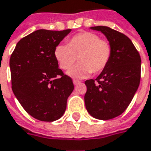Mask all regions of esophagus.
Wrapping results in <instances>:
<instances>
[{
    "label": "esophagus",
    "mask_w": 151,
    "mask_h": 151,
    "mask_svg": "<svg viewBox=\"0 0 151 151\" xmlns=\"http://www.w3.org/2000/svg\"><path fill=\"white\" fill-rule=\"evenodd\" d=\"M73 82V84H74V85H77V84H80V81H78V80H75V79H74Z\"/></svg>",
    "instance_id": "esophagus-1"
}]
</instances>
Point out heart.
<instances>
[{"instance_id":"b5f03b06","label":"heart","mask_w":151,"mask_h":151,"mask_svg":"<svg viewBox=\"0 0 151 151\" xmlns=\"http://www.w3.org/2000/svg\"><path fill=\"white\" fill-rule=\"evenodd\" d=\"M111 56L110 43L91 32L75 35L68 44H59L55 49V57L62 70L69 69L78 58L79 63L67 72L75 78H84L91 73H101L109 65Z\"/></svg>"}]
</instances>
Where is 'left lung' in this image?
<instances>
[{
	"label": "left lung",
	"mask_w": 151,
	"mask_h": 151,
	"mask_svg": "<svg viewBox=\"0 0 151 151\" xmlns=\"http://www.w3.org/2000/svg\"><path fill=\"white\" fill-rule=\"evenodd\" d=\"M91 29L105 35L112 46V56L100 75L85 81V107L94 118L110 120L127 109L137 91L141 58L132 42L123 33L102 25Z\"/></svg>",
	"instance_id": "1"
}]
</instances>
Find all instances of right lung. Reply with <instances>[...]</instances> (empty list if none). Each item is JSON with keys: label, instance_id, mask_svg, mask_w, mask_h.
<instances>
[{"label": "right lung", "instance_id": "add662e5", "mask_svg": "<svg viewBox=\"0 0 151 151\" xmlns=\"http://www.w3.org/2000/svg\"><path fill=\"white\" fill-rule=\"evenodd\" d=\"M70 31H34L17 43L10 57L13 92L24 109L41 121L60 119L74 89L55 57V47Z\"/></svg>", "mask_w": 151, "mask_h": 151}]
</instances>
